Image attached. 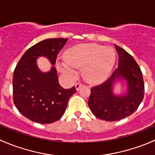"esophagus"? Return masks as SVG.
<instances>
[{"instance_id": "esophagus-1", "label": "esophagus", "mask_w": 155, "mask_h": 155, "mask_svg": "<svg viewBox=\"0 0 155 155\" xmlns=\"http://www.w3.org/2000/svg\"><path fill=\"white\" fill-rule=\"evenodd\" d=\"M82 86V83H80V82H78V83H76V85H75V87H76V90H79V88H80Z\"/></svg>"}]
</instances>
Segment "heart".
Returning <instances> with one entry per match:
<instances>
[{
	"instance_id": "b5f03b06",
	"label": "heart",
	"mask_w": 155,
	"mask_h": 155,
	"mask_svg": "<svg viewBox=\"0 0 155 155\" xmlns=\"http://www.w3.org/2000/svg\"><path fill=\"white\" fill-rule=\"evenodd\" d=\"M66 61H59L57 67L63 73L74 74L75 68H84L85 79L100 83L109 77L115 63L116 54L112 47L97 44H81L70 48L65 54Z\"/></svg>"
}]
</instances>
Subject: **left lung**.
I'll return each mask as SVG.
<instances>
[{
	"label": "left lung",
	"instance_id": "1",
	"mask_svg": "<svg viewBox=\"0 0 155 155\" xmlns=\"http://www.w3.org/2000/svg\"><path fill=\"white\" fill-rule=\"evenodd\" d=\"M115 46L118 54V68L107 81L91 88L88 99V107L94 115L107 121H118L132 115L144 97V82L138 64L127 51ZM116 79L126 81L125 95L113 94L112 86Z\"/></svg>",
	"mask_w": 155,
	"mask_h": 155
}]
</instances>
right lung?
<instances>
[{
	"label": "right lung",
	"instance_id": "right-lung-1",
	"mask_svg": "<svg viewBox=\"0 0 155 155\" xmlns=\"http://www.w3.org/2000/svg\"><path fill=\"white\" fill-rule=\"evenodd\" d=\"M68 38L43 40L29 48L15 67L12 79L13 102L17 109L27 118L40 124L58 121L66 110L76 87L64 89L60 85L56 69L43 73L37 65L40 56L47 58L55 64L57 55Z\"/></svg>",
	"mask_w": 155,
	"mask_h": 155
}]
</instances>
